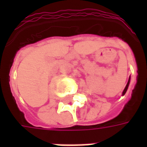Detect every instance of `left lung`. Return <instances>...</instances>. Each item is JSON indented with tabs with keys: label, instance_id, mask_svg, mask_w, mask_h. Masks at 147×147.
<instances>
[{
	"label": "left lung",
	"instance_id": "8db88e82",
	"mask_svg": "<svg viewBox=\"0 0 147 147\" xmlns=\"http://www.w3.org/2000/svg\"><path fill=\"white\" fill-rule=\"evenodd\" d=\"M129 83H130V78H129V80H128V82H127V83L126 86H125V88H124V90H123V95H124V94H125V93H126L127 90V88H128V85H129Z\"/></svg>",
	"mask_w": 147,
	"mask_h": 147
}]
</instances>
